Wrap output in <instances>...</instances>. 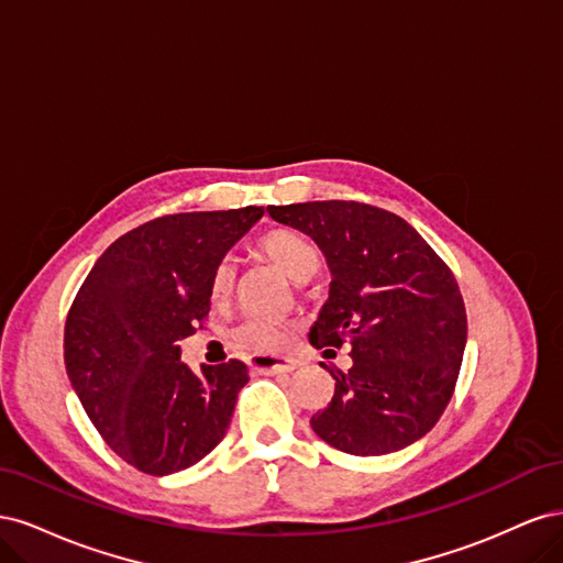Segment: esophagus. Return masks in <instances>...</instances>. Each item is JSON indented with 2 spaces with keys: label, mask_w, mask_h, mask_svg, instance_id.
Masks as SVG:
<instances>
[{
  "label": "esophagus",
  "mask_w": 563,
  "mask_h": 563,
  "mask_svg": "<svg viewBox=\"0 0 563 563\" xmlns=\"http://www.w3.org/2000/svg\"><path fill=\"white\" fill-rule=\"evenodd\" d=\"M298 364L291 360H282V356H265L255 354L251 360V368L258 373H291Z\"/></svg>",
  "instance_id": "esophagus-1"
}]
</instances>
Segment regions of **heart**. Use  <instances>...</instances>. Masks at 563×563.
<instances>
[{
	"label": "heart",
	"mask_w": 563,
	"mask_h": 563,
	"mask_svg": "<svg viewBox=\"0 0 563 563\" xmlns=\"http://www.w3.org/2000/svg\"><path fill=\"white\" fill-rule=\"evenodd\" d=\"M258 249L298 284L308 282L319 269V253L314 244L294 230L265 232L261 236ZM232 286H234V263L225 258L218 263L213 272V282H211L213 296L216 298L228 296L232 291ZM286 338H288V327L284 321L261 319V317H249L232 331V343L240 350H249V352H275L286 343Z\"/></svg>",
	"instance_id": "heart-1"
}]
</instances>
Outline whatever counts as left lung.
<instances>
[{
  "mask_svg": "<svg viewBox=\"0 0 563 563\" xmlns=\"http://www.w3.org/2000/svg\"><path fill=\"white\" fill-rule=\"evenodd\" d=\"M267 213L308 234L331 272L310 343L352 345V368L331 371L333 399L312 430L352 455L411 446L444 413L463 362L467 317L453 272L404 218L368 203L305 201Z\"/></svg>",
  "mask_w": 563,
  "mask_h": 563,
  "instance_id": "left-lung-1",
  "label": "left lung"
}]
</instances>
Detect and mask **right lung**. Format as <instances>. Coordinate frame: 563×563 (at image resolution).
<instances>
[{
	"label": "right lung",
	"instance_id": "add662e5",
	"mask_svg": "<svg viewBox=\"0 0 563 563\" xmlns=\"http://www.w3.org/2000/svg\"><path fill=\"white\" fill-rule=\"evenodd\" d=\"M261 218L246 207L150 220L106 249L67 312V378L108 446L141 472L190 467L230 428L246 364L192 371L178 340L209 314L218 263Z\"/></svg>",
	"mask_w": 563,
	"mask_h": 563
}]
</instances>
